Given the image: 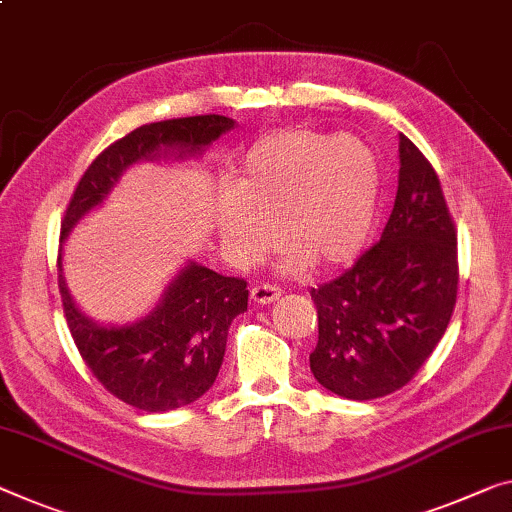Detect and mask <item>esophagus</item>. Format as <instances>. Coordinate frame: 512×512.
Here are the masks:
<instances>
[{
	"label": "esophagus",
	"instance_id": "1",
	"mask_svg": "<svg viewBox=\"0 0 512 512\" xmlns=\"http://www.w3.org/2000/svg\"><path fill=\"white\" fill-rule=\"evenodd\" d=\"M281 297V288L274 286V283H258V286L251 288V300L258 304H272Z\"/></svg>",
	"mask_w": 512,
	"mask_h": 512
}]
</instances>
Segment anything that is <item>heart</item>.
<instances>
[{"label": "heart", "instance_id": "obj_1", "mask_svg": "<svg viewBox=\"0 0 512 512\" xmlns=\"http://www.w3.org/2000/svg\"><path fill=\"white\" fill-rule=\"evenodd\" d=\"M377 196L380 169L364 141L293 125L254 141L233 192L217 201L215 222L238 265L270 254L279 231L283 247L293 249L290 267L306 261L329 270L364 247Z\"/></svg>", "mask_w": 512, "mask_h": 512}]
</instances>
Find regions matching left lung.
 <instances>
[{"instance_id":"1","label":"left lung","mask_w":512,"mask_h":512,"mask_svg":"<svg viewBox=\"0 0 512 512\" xmlns=\"http://www.w3.org/2000/svg\"><path fill=\"white\" fill-rule=\"evenodd\" d=\"M458 231L428 157L400 135L398 194L380 240L311 288V371L350 400L403 389L437 348L458 300Z\"/></svg>"}]
</instances>
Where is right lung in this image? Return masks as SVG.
<instances>
[{"instance_id":"add662e5","label":"right lung","mask_w":512,"mask_h":512,"mask_svg":"<svg viewBox=\"0 0 512 512\" xmlns=\"http://www.w3.org/2000/svg\"><path fill=\"white\" fill-rule=\"evenodd\" d=\"M219 114L183 116L141 125L109 144L77 183L61 219V238L86 210L98 206L121 171L162 146L199 151L231 130ZM61 270V258H57ZM59 293L70 336L93 377L112 396L144 412H169L206 393L222 366L226 336L238 313L247 311L249 290L240 277H224L203 265H187L162 304L130 327H98L70 300L59 272Z\"/></svg>"}]
</instances>
